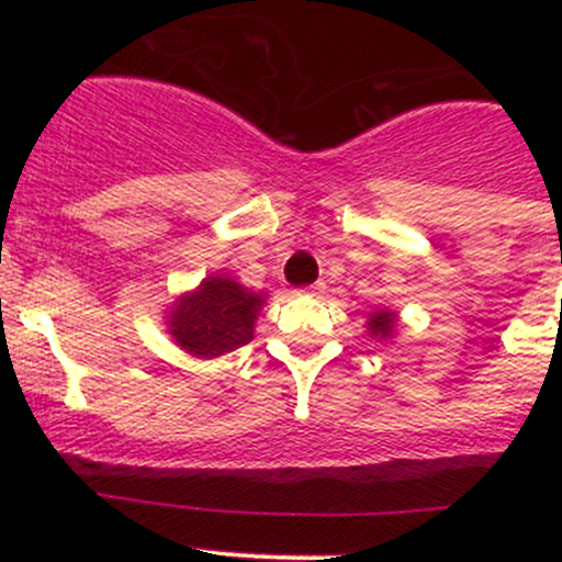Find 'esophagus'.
I'll use <instances>...</instances> for the list:
<instances>
[{
    "label": "esophagus",
    "instance_id": "esophagus-1",
    "mask_svg": "<svg viewBox=\"0 0 562 562\" xmlns=\"http://www.w3.org/2000/svg\"><path fill=\"white\" fill-rule=\"evenodd\" d=\"M323 288H326V282H315V285L304 288L302 293H310V296H317V293H323Z\"/></svg>",
    "mask_w": 562,
    "mask_h": 562
}]
</instances>
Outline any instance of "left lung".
Instances as JSON below:
<instances>
[{
    "label": "left lung",
    "mask_w": 562,
    "mask_h": 562,
    "mask_svg": "<svg viewBox=\"0 0 562 562\" xmlns=\"http://www.w3.org/2000/svg\"><path fill=\"white\" fill-rule=\"evenodd\" d=\"M394 328H396V313H391L386 307L370 313V321H367V331H370V337L389 339L391 334H394Z\"/></svg>",
    "instance_id": "left-lung-1"
}]
</instances>
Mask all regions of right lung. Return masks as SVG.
<instances>
[{
	"label": "right lung",
	"mask_w": 562,
	"mask_h": 562,
	"mask_svg": "<svg viewBox=\"0 0 562 562\" xmlns=\"http://www.w3.org/2000/svg\"><path fill=\"white\" fill-rule=\"evenodd\" d=\"M263 293L247 291L234 277H206L192 293L176 299L168 331L181 350L198 359H217L252 339Z\"/></svg>",
	"instance_id": "add662e5"
}]
</instances>
